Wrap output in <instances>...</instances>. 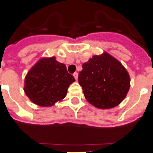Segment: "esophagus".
I'll return each instance as SVG.
<instances>
[{
    "instance_id": "obj_1",
    "label": "esophagus",
    "mask_w": 153,
    "mask_h": 153,
    "mask_svg": "<svg viewBox=\"0 0 153 153\" xmlns=\"http://www.w3.org/2000/svg\"><path fill=\"white\" fill-rule=\"evenodd\" d=\"M73 76L75 77V79L78 80V72H75V73L73 74Z\"/></svg>"
}]
</instances>
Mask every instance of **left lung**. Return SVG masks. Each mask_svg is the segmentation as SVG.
<instances>
[{
	"mask_svg": "<svg viewBox=\"0 0 153 153\" xmlns=\"http://www.w3.org/2000/svg\"><path fill=\"white\" fill-rule=\"evenodd\" d=\"M78 82L86 99L102 109L114 108L126 96L130 78L124 66L108 53L95 55L82 65Z\"/></svg>",
	"mask_w": 153,
	"mask_h": 153,
	"instance_id": "left-lung-1",
	"label": "left lung"
}]
</instances>
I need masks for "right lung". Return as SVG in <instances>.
Segmentation results:
<instances>
[{
    "instance_id": "obj_1",
    "label": "right lung",
    "mask_w": 153,
    "mask_h": 153,
    "mask_svg": "<svg viewBox=\"0 0 153 153\" xmlns=\"http://www.w3.org/2000/svg\"><path fill=\"white\" fill-rule=\"evenodd\" d=\"M75 81L66 66L55 57L43 58L28 72L25 81V94L33 103L48 107L61 100Z\"/></svg>"
}]
</instances>
